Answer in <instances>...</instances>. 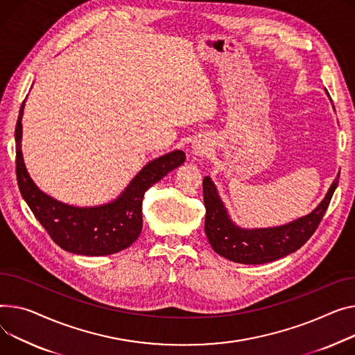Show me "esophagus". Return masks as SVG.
Returning a JSON list of instances; mask_svg holds the SVG:
<instances>
[{
    "mask_svg": "<svg viewBox=\"0 0 355 355\" xmlns=\"http://www.w3.org/2000/svg\"><path fill=\"white\" fill-rule=\"evenodd\" d=\"M207 151H208V146L205 141L200 139V141H196V143L193 144V154L196 157H202L207 154Z\"/></svg>",
    "mask_w": 355,
    "mask_h": 355,
    "instance_id": "obj_1",
    "label": "esophagus"
}]
</instances>
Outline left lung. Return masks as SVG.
Here are the masks:
<instances>
[{
  "instance_id": "obj_1",
  "label": "left lung",
  "mask_w": 355,
  "mask_h": 355,
  "mask_svg": "<svg viewBox=\"0 0 355 355\" xmlns=\"http://www.w3.org/2000/svg\"><path fill=\"white\" fill-rule=\"evenodd\" d=\"M338 178L340 174L318 207L305 217L279 227L247 230L231 221L214 182L209 177H204V228L212 250L240 264H264L297 251L315 232L338 185Z\"/></svg>"
}]
</instances>
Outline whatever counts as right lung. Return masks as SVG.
I'll list each match as a JSON object with an SVG mask.
<instances>
[{
	"mask_svg": "<svg viewBox=\"0 0 355 355\" xmlns=\"http://www.w3.org/2000/svg\"><path fill=\"white\" fill-rule=\"evenodd\" d=\"M22 103L15 127V171L22 198L40 224L62 250L78 255H110L128 248L143 230V198L151 185L158 182L185 161L175 150L161 155L141 170L125 190L111 202L96 207L68 205L42 193L31 180L21 151Z\"/></svg>",
	"mask_w": 355,
	"mask_h": 355,
	"instance_id": "add662e5",
	"label": "right lung"
}]
</instances>
